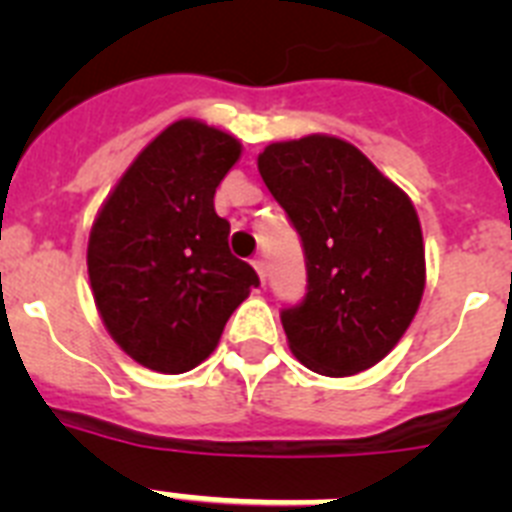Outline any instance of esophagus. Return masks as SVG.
<instances>
[{
  "mask_svg": "<svg viewBox=\"0 0 512 512\" xmlns=\"http://www.w3.org/2000/svg\"><path fill=\"white\" fill-rule=\"evenodd\" d=\"M253 269L261 277V282H266V261L264 259H253Z\"/></svg>",
  "mask_w": 512,
  "mask_h": 512,
  "instance_id": "1",
  "label": "esophagus"
}]
</instances>
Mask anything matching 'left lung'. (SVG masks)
Wrapping results in <instances>:
<instances>
[{"instance_id": "left-lung-1", "label": "left lung", "mask_w": 512, "mask_h": 512, "mask_svg": "<svg viewBox=\"0 0 512 512\" xmlns=\"http://www.w3.org/2000/svg\"><path fill=\"white\" fill-rule=\"evenodd\" d=\"M259 174L302 238L307 295L282 310L289 351L312 372L379 364L413 323L425 289L418 212L348 140L269 143Z\"/></svg>"}]
</instances>
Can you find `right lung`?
<instances>
[{"mask_svg": "<svg viewBox=\"0 0 512 512\" xmlns=\"http://www.w3.org/2000/svg\"><path fill=\"white\" fill-rule=\"evenodd\" d=\"M241 140L184 117L135 156L94 217L87 269L112 341L140 366L184 374L215 351L233 310L259 287L230 253L215 189Z\"/></svg>", "mask_w": 512, "mask_h": 512, "instance_id": "add662e5", "label": "right lung"}]
</instances>
